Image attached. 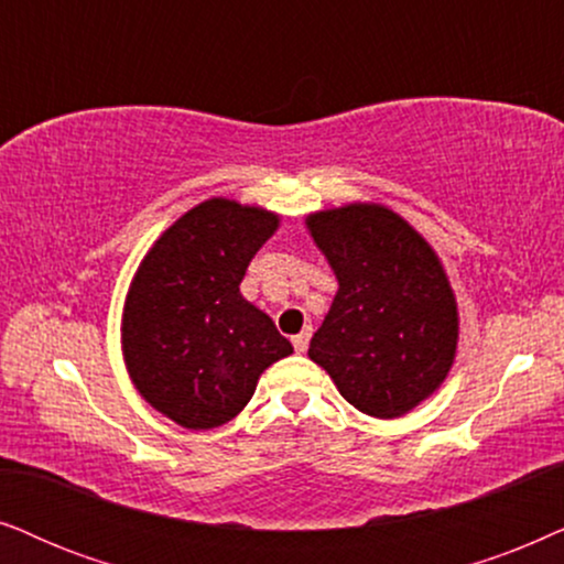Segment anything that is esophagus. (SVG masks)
Masks as SVG:
<instances>
[{"label":"esophagus","instance_id":"obj_1","mask_svg":"<svg viewBox=\"0 0 564 564\" xmlns=\"http://www.w3.org/2000/svg\"><path fill=\"white\" fill-rule=\"evenodd\" d=\"M310 337H312V327H304L302 333L291 337V340H294V348H296V352H304L306 348H310Z\"/></svg>","mask_w":564,"mask_h":564}]
</instances>
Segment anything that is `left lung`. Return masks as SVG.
Here are the masks:
<instances>
[{
	"mask_svg": "<svg viewBox=\"0 0 564 564\" xmlns=\"http://www.w3.org/2000/svg\"><path fill=\"white\" fill-rule=\"evenodd\" d=\"M337 278L310 358L364 415H408L435 394L459 348V306L444 262L408 219L352 200L304 216Z\"/></svg>",
	"mask_w": 564,
	"mask_h": 564,
	"instance_id": "1",
	"label": "left lung"
}]
</instances>
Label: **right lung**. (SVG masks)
I'll return each mask as SVG.
<instances>
[{"instance_id": "obj_1", "label": "right lung", "mask_w": 564, "mask_h": 564, "mask_svg": "<svg viewBox=\"0 0 564 564\" xmlns=\"http://www.w3.org/2000/svg\"><path fill=\"white\" fill-rule=\"evenodd\" d=\"M281 214L214 198L156 237L131 278L120 350L131 384L164 417L212 431L252 400L268 366L294 352L239 291Z\"/></svg>"}]
</instances>
